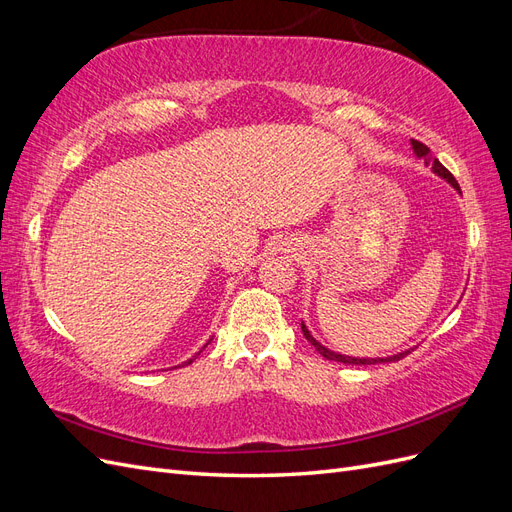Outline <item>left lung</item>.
Here are the masks:
<instances>
[{
    "label": "left lung",
    "mask_w": 512,
    "mask_h": 512,
    "mask_svg": "<svg viewBox=\"0 0 512 512\" xmlns=\"http://www.w3.org/2000/svg\"><path fill=\"white\" fill-rule=\"evenodd\" d=\"M410 145H412V151H414V156L418 158V160H425V164L427 166H431V170H433V175H438L440 179H444L446 183H451L453 188L461 194V190H459V183L455 181V177L448 173V170L440 164V160L438 158H431V151H429V147H425L423 143H418V141H410ZM301 331H303V335H305V339L309 344H312L324 359H329V361H337V363H348V365H376V363H395V361H399V359H404V356L410 352V350H404V352H397V354H393V356H382V359H359V356H346V354H339V352H333V350H329L327 346H322L318 339L309 333V329L305 327V324L301 322Z\"/></svg>",
    "instance_id": "obj_1"
}]
</instances>
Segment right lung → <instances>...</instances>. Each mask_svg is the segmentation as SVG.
Here are the masks:
<instances>
[{"label":"right lung","mask_w":512,"mask_h":512,"mask_svg":"<svg viewBox=\"0 0 512 512\" xmlns=\"http://www.w3.org/2000/svg\"><path fill=\"white\" fill-rule=\"evenodd\" d=\"M209 342H211V339H209ZM209 342H207V344H209ZM207 344H205V346H207ZM205 346H203V348H205ZM203 348H200V350H198V352H196V354H200V352H203ZM196 354H194V356H192V359H188V361H185V365H190V363H192V361H194V359H196Z\"/></svg>","instance_id":"right-lung-1"}]
</instances>
